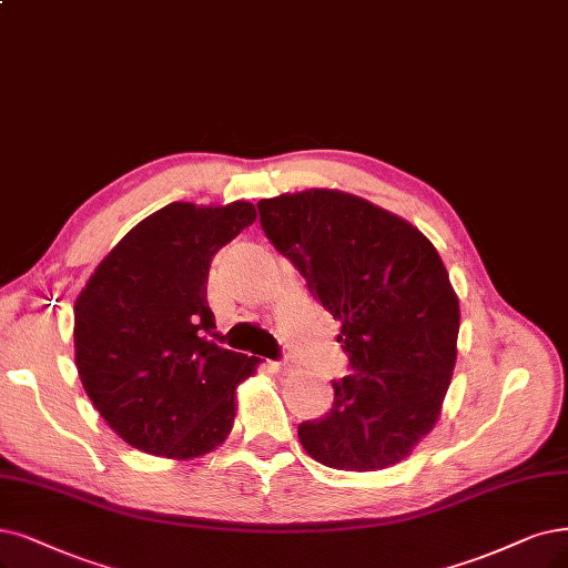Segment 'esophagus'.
<instances>
[{
    "label": "esophagus",
    "mask_w": 568,
    "mask_h": 568,
    "mask_svg": "<svg viewBox=\"0 0 568 568\" xmlns=\"http://www.w3.org/2000/svg\"><path fill=\"white\" fill-rule=\"evenodd\" d=\"M271 367H273V369H276V374H281V376H290L292 372H295V369H297V365H295V363H292L290 358H285V361H281V363H271Z\"/></svg>",
    "instance_id": "obj_1"
}]
</instances>
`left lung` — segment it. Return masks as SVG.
<instances>
[{
	"label": "left lung",
	"mask_w": 568,
	"mask_h": 568,
	"mask_svg": "<svg viewBox=\"0 0 568 568\" xmlns=\"http://www.w3.org/2000/svg\"><path fill=\"white\" fill-rule=\"evenodd\" d=\"M262 229L300 268L334 321L353 374L334 405L300 426V443L337 470H384L435 428L460 325L458 297L435 245L407 220L339 189L257 203Z\"/></svg>",
	"instance_id": "8db88e82"
}]
</instances>
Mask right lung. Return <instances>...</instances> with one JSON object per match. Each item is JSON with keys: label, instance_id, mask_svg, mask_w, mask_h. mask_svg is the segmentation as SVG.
I'll return each instance as SVG.
<instances>
[{"label": "right lung", "instance_id": "right-lung-1", "mask_svg": "<svg viewBox=\"0 0 568 568\" xmlns=\"http://www.w3.org/2000/svg\"><path fill=\"white\" fill-rule=\"evenodd\" d=\"M257 220L247 201H175L95 266L74 302V363L108 426L144 454L189 460L234 428L236 388L260 358L220 348L207 306L215 252Z\"/></svg>", "mask_w": 568, "mask_h": 568}]
</instances>
